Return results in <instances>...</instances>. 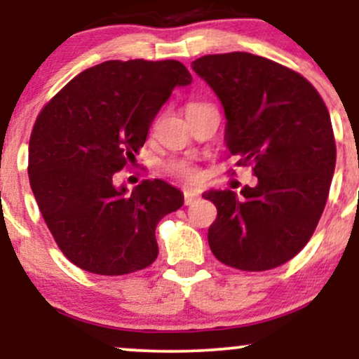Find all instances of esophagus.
Wrapping results in <instances>:
<instances>
[{"label": "esophagus", "instance_id": "obj_1", "mask_svg": "<svg viewBox=\"0 0 359 359\" xmlns=\"http://www.w3.org/2000/svg\"><path fill=\"white\" fill-rule=\"evenodd\" d=\"M199 197V194H197L196 191H184V203L185 205H191L194 201Z\"/></svg>", "mask_w": 359, "mask_h": 359}]
</instances>
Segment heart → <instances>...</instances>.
<instances>
[{"instance_id": "heart-1", "label": "heart", "mask_w": 359, "mask_h": 359, "mask_svg": "<svg viewBox=\"0 0 359 359\" xmlns=\"http://www.w3.org/2000/svg\"><path fill=\"white\" fill-rule=\"evenodd\" d=\"M196 104H199V102H194V104H191V106H196ZM168 170H170L174 175L180 177V179H185V180H192L197 177L196 168H194L191 163H187V162L170 163V165H168Z\"/></svg>"}]
</instances>
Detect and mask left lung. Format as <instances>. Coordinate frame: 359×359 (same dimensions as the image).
I'll list each match as a JSON object with an SVG mask.
<instances>
[{"instance_id": "obj_1", "label": "left lung", "mask_w": 359, "mask_h": 359, "mask_svg": "<svg viewBox=\"0 0 359 359\" xmlns=\"http://www.w3.org/2000/svg\"><path fill=\"white\" fill-rule=\"evenodd\" d=\"M192 69L222 102L229 156L258 180L240 197L204 194L217 209L209 246L233 269H277L307 245L323 216L336 167L329 111L306 77L265 57L214 53Z\"/></svg>"}]
</instances>
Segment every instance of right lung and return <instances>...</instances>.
<instances>
[{
    "label": "right lung",
    "mask_w": 359,
    "mask_h": 359,
    "mask_svg": "<svg viewBox=\"0 0 359 359\" xmlns=\"http://www.w3.org/2000/svg\"><path fill=\"white\" fill-rule=\"evenodd\" d=\"M191 81L179 60H108L67 82L36 116L32 191L57 246L79 269L116 277L156 259L155 228L182 208V192L160 179L126 192L113 179L135 162L172 90Z\"/></svg>",
    "instance_id": "obj_1"
}]
</instances>
